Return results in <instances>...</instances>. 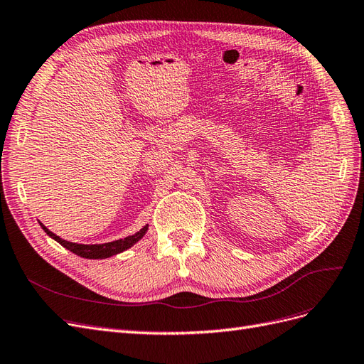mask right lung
Listing matches in <instances>:
<instances>
[{
	"label": "right lung",
	"mask_w": 364,
	"mask_h": 364,
	"mask_svg": "<svg viewBox=\"0 0 364 364\" xmlns=\"http://www.w3.org/2000/svg\"><path fill=\"white\" fill-rule=\"evenodd\" d=\"M39 225L43 230H46L48 237H51L54 241H58V243L62 245L65 249H68L73 253H75V255H79L82 258H87V259H105V258H111V257L117 255V253L124 252L129 247L136 245L138 241L146 235L147 229H149V225H146L134 235H129L126 238H119L115 241H109V243H103V245H79V243H71V241H67V240L60 238L59 235L53 234L51 230L46 225H42L41 222H39Z\"/></svg>",
	"instance_id": "obj_1"
}]
</instances>
